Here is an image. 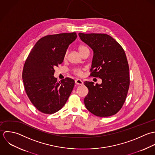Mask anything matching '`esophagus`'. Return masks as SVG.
<instances>
[{
	"mask_svg": "<svg viewBox=\"0 0 155 155\" xmlns=\"http://www.w3.org/2000/svg\"><path fill=\"white\" fill-rule=\"evenodd\" d=\"M75 82L77 84H78V85H83V82L80 79H77L75 80Z\"/></svg>",
	"mask_w": 155,
	"mask_h": 155,
	"instance_id": "esophagus-1",
	"label": "esophagus"
}]
</instances>
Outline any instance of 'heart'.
<instances>
[{"label":"heart","instance_id":"heart-1","mask_svg":"<svg viewBox=\"0 0 155 155\" xmlns=\"http://www.w3.org/2000/svg\"><path fill=\"white\" fill-rule=\"evenodd\" d=\"M78 51L80 52V53L81 54L83 52L85 51L86 50H88V49H87V48L86 46H84V45H79L78 47ZM66 56H67V53L65 54V55H64V58H66ZM74 73H75V74L78 75H81V74H82L81 71L80 69H75V70H74Z\"/></svg>","mask_w":155,"mask_h":155}]
</instances>
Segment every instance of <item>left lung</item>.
Segmentation results:
<instances>
[{
    "label": "left lung",
    "mask_w": 155,
    "mask_h": 155,
    "mask_svg": "<svg viewBox=\"0 0 155 155\" xmlns=\"http://www.w3.org/2000/svg\"><path fill=\"white\" fill-rule=\"evenodd\" d=\"M81 40L93 50L91 75L101 84L85 81L89 92L84 99L86 108L98 117L116 114L126 100L129 87V69L123 48L104 33H79Z\"/></svg>",
    "instance_id": "1"
}]
</instances>
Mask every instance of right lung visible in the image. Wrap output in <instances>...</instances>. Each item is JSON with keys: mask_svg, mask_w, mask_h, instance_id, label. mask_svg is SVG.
Returning a JSON list of instances; mask_svg holds the SVG:
<instances>
[{"mask_svg": "<svg viewBox=\"0 0 155 155\" xmlns=\"http://www.w3.org/2000/svg\"><path fill=\"white\" fill-rule=\"evenodd\" d=\"M76 33L47 35L37 41L24 65L22 78L26 92L33 105L45 114L61 110L72 92L75 81L66 78L58 81L55 66L61 64Z\"/></svg>", "mask_w": 155, "mask_h": 155, "instance_id": "obj_1", "label": "right lung"}]
</instances>
